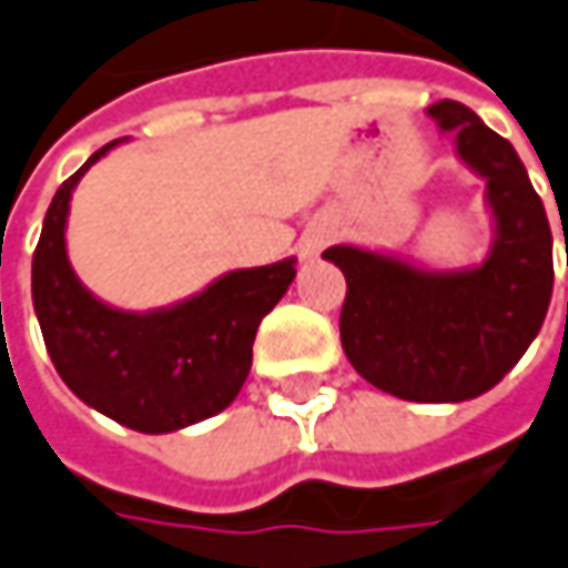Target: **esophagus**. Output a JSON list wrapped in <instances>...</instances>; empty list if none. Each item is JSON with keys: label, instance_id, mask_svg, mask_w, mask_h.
I'll return each mask as SVG.
<instances>
[{"label": "esophagus", "instance_id": "obj_1", "mask_svg": "<svg viewBox=\"0 0 568 568\" xmlns=\"http://www.w3.org/2000/svg\"><path fill=\"white\" fill-rule=\"evenodd\" d=\"M333 237H336V229H333L331 222H314L308 232L302 235L298 241V251H302V257L314 260L327 244H331Z\"/></svg>", "mask_w": 568, "mask_h": 568}]
</instances>
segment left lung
Segmentation results:
<instances>
[{
  "instance_id": "obj_1",
  "label": "left lung",
  "mask_w": 568,
  "mask_h": 568,
  "mask_svg": "<svg viewBox=\"0 0 568 568\" xmlns=\"http://www.w3.org/2000/svg\"><path fill=\"white\" fill-rule=\"evenodd\" d=\"M426 113L486 184L489 254L460 270L358 244H333L324 257L346 276L339 339L358 375L400 400L460 404L503 382L540 333L554 295V235L508 139L457 101Z\"/></svg>"
}]
</instances>
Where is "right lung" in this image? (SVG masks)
I'll list each match as a JSON object with an SVG mask.
<instances>
[{
	"label": "right lung",
	"mask_w": 568,
	"mask_h": 568,
	"mask_svg": "<svg viewBox=\"0 0 568 568\" xmlns=\"http://www.w3.org/2000/svg\"><path fill=\"white\" fill-rule=\"evenodd\" d=\"M113 139L57 190L40 232L31 295L40 333L65 387L113 423L164 435L229 407L247 382L260 321L295 280V257L232 270L168 308L123 311L75 276L65 251L69 200Z\"/></svg>",
	"instance_id": "right-lung-1"
}]
</instances>
